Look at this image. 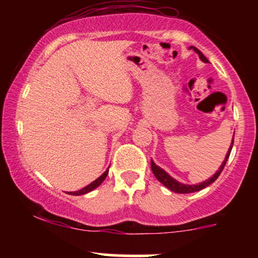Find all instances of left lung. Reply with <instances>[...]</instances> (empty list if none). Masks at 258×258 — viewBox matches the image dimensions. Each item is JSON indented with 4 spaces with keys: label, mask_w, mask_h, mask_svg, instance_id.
Wrapping results in <instances>:
<instances>
[{
    "label": "left lung",
    "mask_w": 258,
    "mask_h": 258,
    "mask_svg": "<svg viewBox=\"0 0 258 258\" xmlns=\"http://www.w3.org/2000/svg\"><path fill=\"white\" fill-rule=\"evenodd\" d=\"M189 48H190V49H194V51L197 52L198 54H199L200 59H201V60L204 61V63H209V60H207L205 55H204L203 53H201V52L199 51V49L195 48V47H193V46L189 47ZM233 143H234V138H233L232 143H230L229 149H228L226 158H224V161L222 162V165L220 166V168H218L217 172H216V173L214 174V176L211 177V178H209V179L204 180V182L199 183V184L189 185V184H183V183H179L178 180H176L174 178H172V177H171L170 174H168L167 172H165V171L162 170L161 167H159L158 165L154 164L153 160H152V171H153L154 176L156 177V179H158L159 182H161L162 184H164L165 186H166V188L170 189V190L174 191V193H179V194H188V193H194V191H199V190H201V189L206 188V186H209L210 184H212V183H214L215 180L218 178V176H220V174H221L222 170H223L224 166H226L227 160H228V158H229L230 152H232Z\"/></svg>",
    "instance_id": "obj_1"
}]
</instances>
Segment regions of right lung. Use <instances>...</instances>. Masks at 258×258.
Masks as SVG:
<instances>
[{"label":"right lung","instance_id":"obj_1","mask_svg":"<svg viewBox=\"0 0 258 258\" xmlns=\"http://www.w3.org/2000/svg\"><path fill=\"white\" fill-rule=\"evenodd\" d=\"M108 172H109V168L105 171L104 173L102 174V176L98 177V178H97L96 180H93V182L90 183V184H88V185H86L85 188L80 189V190H78V191H70V193H68V194H70V195H82V194L90 193V191L93 190V189H96L97 186H99L100 184H102L103 180L105 179L106 176H108Z\"/></svg>","mask_w":258,"mask_h":258}]
</instances>
